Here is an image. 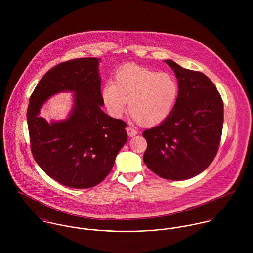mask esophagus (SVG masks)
Wrapping results in <instances>:
<instances>
[{"label": "esophagus", "mask_w": 253, "mask_h": 253, "mask_svg": "<svg viewBox=\"0 0 253 253\" xmlns=\"http://www.w3.org/2000/svg\"><path fill=\"white\" fill-rule=\"evenodd\" d=\"M126 132H127V135L129 136V137H133V136H135L136 134H137V131L134 129V128H132L131 126H126Z\"/></svg>", "instance_id": "obj_1"}]
</instances>
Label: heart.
I'll return each instance as SVG.
<instances>
[{
  "label": "heart",
  "instance_id": "obj_1",
  "mask_svg": "<svg viewBox=\"0 0 253 253\" xmlns=\"http://www.w3.org/2000/svg\"><path fill=\"white\" fill-rule=\"evenodd\" d=\"M110 115L121 117L128 101V113L139 125L156 126L171 113L178 96V83L169 72L129 66L116 73L113 84L102 88Z\"/></svg>",
  "mask_w": 253,
  "mask_h": 253
}]
</instances>
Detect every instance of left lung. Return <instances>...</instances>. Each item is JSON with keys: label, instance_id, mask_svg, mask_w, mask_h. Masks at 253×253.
Wrapping results in <instances>:
<instances>
[{"label": "left lung", "instance_id": "left-lung-1", "mask_svg": "<svg viewBox=\"0 0 253 253\" xmlns=\"http://www.w3.org/2000/svg\"><path fill=\"white\" fill-rule=\"evenodd\" d=\"M178 80V96L170 115L143 131L145 165L164 179L179 181L204 171L214 160L223 128V101L204 73L166 60Z\"/></svg>", "mask_w": 253, "mask_h": 253}]
</instances>
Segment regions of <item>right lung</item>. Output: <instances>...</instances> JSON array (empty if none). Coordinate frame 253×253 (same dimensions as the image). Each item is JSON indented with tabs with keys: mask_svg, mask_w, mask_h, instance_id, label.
Segmentation results:
<instances>
[{
	"mask_svg": "<svg viewBox=\"0 0 253 253\" xmlns=\"http://www.w3.org/2000/svg\"><path fill=\"white\" fill-rule=\"evenodd\" d=\"M98 59H71L44 74L29 99L27 124L32 155L52 179L75 189L94 187L111 171L127 140L126 123L105 114L101 106ZM75 93L71 117L48 124L37 115L51 95Z\"/></svg>",
	"mask_w": 253,
	"mask_h": 253,
	"instance_id": "add662e5",
	"label": "right lung"
}]
</instances>
